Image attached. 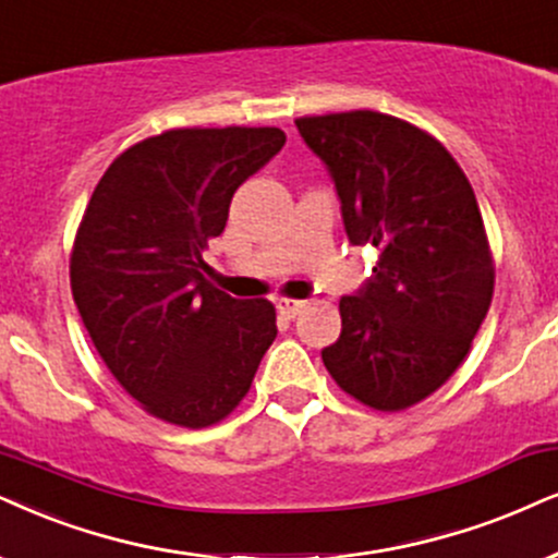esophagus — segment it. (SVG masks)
Here are the masks:
<instances>
[{"instance_id":"34e87169","label":"esophagus","mask_w":558,"mask_h":558,"mask_svg":"<svg viewBox=\"0 0 558 558\" xmlns=\"http://www.w3.org/2000/svg\"><path fill=\"white\" fill-rule=\"evenodd\" d=\"M275 306H278V312L286 316V319H295L303 308H306V301H295V299H278L275 301Z\"/></svg>"}]
</instances>
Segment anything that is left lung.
Here are the masks:
<instances>
[{"label":"left lung","instance_id":"obj_1","mask_svg":"<svg viewBox=\"0 0 558 558\" xmlns=\"http://www.w3.org/2000/svg\"><path fill=\"white\" fill-rule=\"evenodd\" d=\"M327 165L352 244L378 246L340 340L322 350L337 386L378 412L420 404L469 355L495 293L474 187L440 141L376 110L295 118Z\"/></svg>","mask_w":558,"mask_h":558}]
</instances>
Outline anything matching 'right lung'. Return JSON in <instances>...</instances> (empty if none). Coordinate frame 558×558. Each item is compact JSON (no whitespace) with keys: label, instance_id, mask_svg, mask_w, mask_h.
Masks as SVG:
<instances>
[{"label":"right lung","instance_id":"right-lung-1","mask_svg":"<svg viewBox=\"0 0 558 558\" xmlns=\"http://www.w3.org/2000/svg\"><path fill=\"white\" fill-rule=\"evenodd\" d=\"M280 129H172L112 159L76 229L69 278L112 376L151 417L210 427L270 348L275 306L203 278L236 187L283 149Z\"/></svg>","mask_w":558,"mask_h":558}]
</instances>
